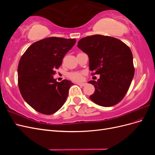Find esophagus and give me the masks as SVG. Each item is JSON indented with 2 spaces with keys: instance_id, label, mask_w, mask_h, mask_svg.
Instances as JSON below:
<instances>
[{
  "instance_id": "34e87169",
  "label": "esophagus",
  "mask_w": 155,
  "mask_h": 155,
  "mask_svg": "<svg viewBox=\"0 0 155 155\" xmlns=\"http://www.w3.org/2000/svg\"><path fill=\"white\" fill-rule=\"evenodd\" d=\"M77 84L78 85H80V86H82V87H84L86 85V83H78Z\"/></svg>"
}]
</instances>
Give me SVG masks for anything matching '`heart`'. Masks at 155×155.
<instances>
[{
    "mask_svg": "<svg viewBox=\"0 0 155 155\" xmlns=\"http://www.w3.org/2000/svg\"><path fill=\"white\" fill-rule=\"evenodd\" d=\"M83 73L80 72H72L67 74L68 78L74 81H79L82 79Z\"/></svg>",
    "mask_w": 155,
    "mask_h": 155,
    "instance_id": "obj_1",
    "label": "heart"
}]
</instances>
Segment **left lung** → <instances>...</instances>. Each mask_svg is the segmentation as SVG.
<instances>
[{"label": "left lung", "instance_id": "1", "mask_svg": "<svg viewBox=\"0 0 155 155\" xmlns=\"http://www.w3.org/2000/svg\"><path fill=\"white\" fill-rule=\"evenodd\" d=\"M78 46L88 55L92 76L100 74L97 81L88 82L95 87L90 99L103 107L118 104L128 91L134 74L130 48L118 39L102 35L84 37Z\"/></svg>", "mask_w": 155, "mask_h": 155}]
</instances>
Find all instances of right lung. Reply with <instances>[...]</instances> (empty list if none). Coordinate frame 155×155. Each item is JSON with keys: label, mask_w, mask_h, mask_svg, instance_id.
Segmentation results:
<instances>
[{"label": "right lung", "mask_w": 155, "mask_h": 155, "mask_svg": "<svg viewBox=\"0 0 155 155\" xmlns=\"http://www.w3.org/2000/svg\"><path fill=\"white\" fill-rule=\"evenodd\" d=\"M76 39L51 37L30 45L18 65V85L25 101L43 114L57 112L66 101L72 83L53 78L55 69L76 43Z\"/></svg>", "instance_id": "add662e5"}]
</instances>
